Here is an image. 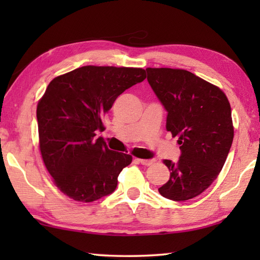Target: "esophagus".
<instances>
[{
  "label": "esophagus",
  "instance_id": "34e87169",
  "mask_svg": "<svg viewBox=\"0 0 260 260\" xmlns=\"http://www.w3.org/2000/svg\"><path fill=\"white\" fill-rule=\"evenodd\" d=\"M138 160H139V162H141V164L146 165V166H149L155 162V159H138Z\"/></svg>",
  "mask_w": 260,
  "mask_h": 260
}]
</instances>
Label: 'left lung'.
<instances>
[{
  "label": "left lung",
  "mask_w": 260,
  "mask_h": 260,
  "mask_svg": "<svg viewBox=\"0 0 260 260\" xmlns=\"http://www.w3.org/2000/svg\"><path fill=\"white\" fill-rule=\"evenodd\" d=\"M148 82L167 111L166 129L179 138L181 156L164 160L170 180L158 191L187 201L217 179L231 150L234 127L231 104L217 86L180 69H147Z\"/></svg>",
  "instance_id": "left-lung-1"
}]
</instances>
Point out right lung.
<instances>
[{"label":"right lung","instance_id":"add662e5","mask_svg":"<svg viewBox=\"0 0 260 260\" xmlns=\"http://www.w3.org/2000/svg\"><path fill=\"white\" fill-rule=\"evenodd\" d=\"M138 68L87 65L56 77L37 108L43 162L59 190L77 202L98 201L116 190L132 156L112 151L96 132L116 99L146 79Z\"/></svg>","mask_w":260,"mask_h":260}]
</instances>
